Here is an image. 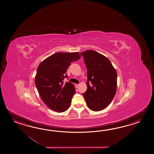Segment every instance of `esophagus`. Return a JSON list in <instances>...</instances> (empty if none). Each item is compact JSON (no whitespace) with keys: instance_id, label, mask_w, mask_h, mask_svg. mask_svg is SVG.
Returning <instances> with one entry per match:
<instances>
[{"instance_id":"34e87169","label":"esophagus","mask_w":154,"mask_h":154,"mask_svg":"<svg viewBox=\"0 0 154 154\" xmlns=\"http://www.w3.org/2000/svg\"><path fill=\"white\" fill-rule=\"evenodd\" d=\"M75 86L76 88H78L79 86V84H75Z\"/></svg>"}]
</instances>
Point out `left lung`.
<instances>
[{"label": "left lung", "mask_w": 154, "mask_h": 154, "mask_svg": "<svg viewBox=\"0 0 154 154\" xmlns=\"http://www.w3.org/2000/svg\"><path fill=\"white\" fill-rule=\"evenodd\" d=\"M88 75L87 90L82 95L88 108L99 111L107 107L115 96L117 74L110 60L93 50L81 53Z\"/></svg>", "instance_id": "left-lung-1"}]
</instances>
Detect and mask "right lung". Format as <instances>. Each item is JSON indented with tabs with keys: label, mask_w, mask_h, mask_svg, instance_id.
Returning a JSON list of instances; mask_svg holds the SVG:
<instances>
[{
	"label": "right lung",
	"mask_w": 154,
	"mask_h": 154,
	"mask_svg": "<svg viewBox=\"0 0 154 154\" xmlns=\"http://www.w3.org/2000/svg\"><path fill=\"white\" fill-rule=\"evenodd\" d=\"M81 57L79 52H58L39 64L35 82L41 98L47 107L57 112H65L71 105L75 93L74 85L63 80L68 78L66 70L72 62Z\"/></svg>",
	"instance_id": "1"
}]
</instances>
